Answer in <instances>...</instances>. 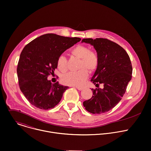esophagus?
Listing matches in <instances>:
<instances>
[{"mask_svg": "<svg viewBox=\"0 0 151 151\" xmlns=\"http://www.w3.org/2000/svg\"><path fill=\"white\" fill-rule=\"evenodd\" d=\"M75 88L76 89H78V90H79V91H81V90L83 89V87L82 86H75Z\"/></svg>", "mask_w": 151, "mask_h": 151, "instance_id": "1", "label": "esophagus"}]
</instances>
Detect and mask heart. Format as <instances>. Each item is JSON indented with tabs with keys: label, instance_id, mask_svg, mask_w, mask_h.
Returning <instances> with one entry per match:
<instances>
[{
	"label": "heart",
	"instance_id": "1",
	"mask_svg": "<svg viewBox=\"0 0 151 151\" xmlns=\"http://www.w3.org/2000/svg\"><path fill=\"white\" fill-rule=\"evenodd\" d=\"M73 56L80 59L78 69L76 72H69L62 77L63 83L69 86H79L88 78V72L93 73L99 65V56L94 50H90V48L82 44L75 46L70 51ZM58 69L62 72L67 70V63L65 57L63 55L59 56L57 60Z\"/></svg>",
	"mask_w": 151,
	"mask_h": 151
}]
</instances>
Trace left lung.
I'll list each match as a JSON object with an SVG mask.
<instances>
[{
  "label": "left lung",
  "instance_id": "obj_1",
  "mask_svg": "<svg viewBox=\"0 0 151 151\" xmlns=\"http://www.w3.org/2000/svg\"><path fill=\"white\" fill-rule=\"evenodd\" d=\"M82 42L93 46L99 56V65L91 81L103 88L92 89L93 95L83 103L92 114H102L114 108L122 99L132 79V66L125 50L107 38H84Z\"/></svg>",
  "mask_w": 151,
  "mask_h": 151
}]
</instances>
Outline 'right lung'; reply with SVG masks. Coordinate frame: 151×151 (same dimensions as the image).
Masks as SVG:
<instances>
[{"mask_svg": "<svg viewBox=\"0 0 151 151\" xmlns=\"http://www.w3.org/2000/svg\"><path fill=\"white\" fill-rule=\"evenodd\" d=\"M80 38L46 34L27 44L20 55L17 74L21 91L35 107L48 110L58 105L68 86L58 82L52 84L47 77L54 74L57 60Z\"/></svg>", "mask_w": 151, "mask_h": 151, "instance_id": "add662e5", "label": "right lung"}]
</instances>
